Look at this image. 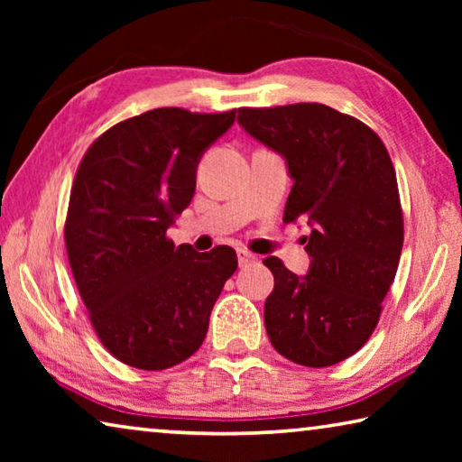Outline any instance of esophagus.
<instances>
[{"instance_id":"esophagus-1","label":"esophagus","mask_w":462,"mask_h":462,"mask_svg":"<svg viewBox=\"0 0 462 462\" xmlns=\"http://www.w3.org/2000/svg\"><path fill=\"white\" fill-rule=\"evenodd\" d=\"M238 264L240 267H248V264H253L256 261V256L253 253H248V250H238Z\"/></svg>"}]
</instances>
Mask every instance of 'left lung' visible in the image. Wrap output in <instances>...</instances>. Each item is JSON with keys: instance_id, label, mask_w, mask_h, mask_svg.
I'll list each match as a JSON object with an SVG mask.
<instances>
[{"instance_id": "obj_1", "label": "left lung", "mask_w": 462, "mask_h": 462, "mask_svg": "<svg viewBox=\"0 0 462 462\" xmlns=\"http://www.w3.org/2000/svg\"><path fill=\"white\" fill-rule=\"evenodd\" d=\"M248 136L283 156L293 187L285 222L306 220L308 275L277 256L264 328L279 355L330 366L355 355L379 322L403 245L400 191L385 144L363 122L322 104L238 109Z\"/></svg>"}]
</instances>
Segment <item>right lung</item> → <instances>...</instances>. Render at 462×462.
<instances>
[{
  "label": "right lung",
  "mask_w": 462,
  "mask_h": 462,
  "mask_svg": "<svg viewBox=\"0 0 462 462\" xmlns=\"http://www.w3.org/2000/svg\"><path fill=\"white\" fill-rule=\"evenodd\" d=\"M234 118L236 109H151L101 134L77 171L69 264L99 340L134 369L162 371L189 358L238 267L228 246L199 254L167 238L191 203L203 152Z\"/></svg>",
  "instance_id": "right-lung-1"
}]
</instances>
